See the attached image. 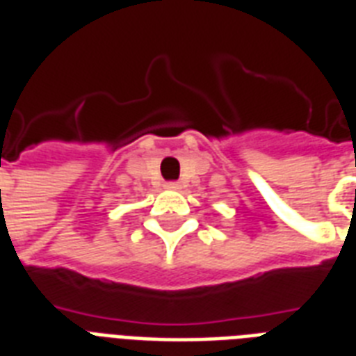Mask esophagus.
<instances>
[{"instance_id": "obj_1", "label": "esophagus", "mask_w": 356, "mask_h": 356, "mask_svg": "<svg viewBox=\"0 0 356 356\" xmlns=\"http://www.w3.org/2000/svg\"><path fill=\"white\" fill-rule=\"evenodd\" d=\"M164 188H166V190H179V188H181V184L175 183V181H172V183L164 184Z\"/></svg>"}]
</instances>
